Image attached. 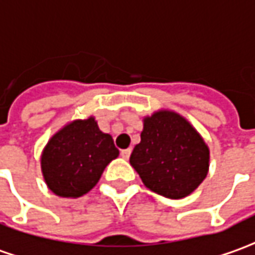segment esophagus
<instances>
[{"label": "esophagus", "instance_id": "34e87169", "mask_svg": "<svg viewBox=\"0 0 255 255\" xmlns=\"http://www.w3.org/2000/svg\"><path fill=\"white\" fill-rule=\"evenodd\" d=\"M129 155H131V149H129V148H128V149L121 150V157H123V159H128Z\"/></svg>", "mask_w": 255, "mask_h": 255}]
</instances>
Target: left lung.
Masks as SVG:
<instances>
[{
    "instance_id": "1",
    "label": "left lung",
    "mask_w": 255,
    "mask_h": 255,
    "mask_svg": "<svg viewBox=\"0 0 255 255\" xmlns=\"http://www.w3.org/2000/svg\"><path fill=\"white\" fill-rule=\"evenodd\" d=\"M141 142L129 163L150 191L180 200L195 191L209 170V148L191 123L173 110L143 117Z\"/></svg>"
}]
</instances>
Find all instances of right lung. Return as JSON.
I'll use <instances>...</instances> for the list:
<instances>
[{"instance_id": "1", "label": "right lung", "mask_w": 255, "mask_h": 255, "mask_svg": "<svg viewBox=\"0 0 255 255\" xmlns=\"http://www.w3.org/2000/svg\"><path fill=\"white\" fill-rule=\"evenodd\" d=\"M119 156L110 134L99 129L91 116L58 129L41 152L43 178L62 198H78L98 184L106 166Z\"/></svg>"}]
</instances>
